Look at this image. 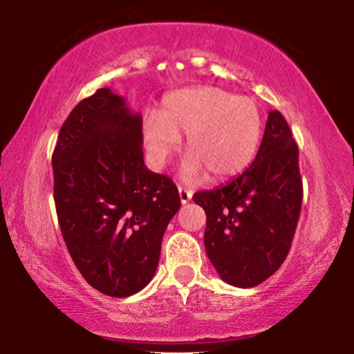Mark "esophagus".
Here are the masks:
<instances>
[{"label":"esophagus","mask_w":354,"mask_h":354,"mask_svg":"<svg viewBox=\"0 0 354 354\" xmlns=\"http://www.w3.org/2000/svg\"><path fill=\"white\" fill-rule=\"evenodd\" d=\"M178 193H180V201L183 203V205H186L191 200V196H193V191L191 189H186V188H178Z\"/></svg>","instance_id":"1"}]
</instances>
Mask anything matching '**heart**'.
Masks as SVG:
<instances>
[{
    "instance_id": "b5f03b06",
    "label": "heart",
    "mask_w": 354,
    "mask_h": 354,
    "mask_svg": "<svg viewBox=\"0 0 354 354\" xmlns=\"http://www.w3.org/2000/svg\"><path fill=\"white\" fill-rule=\"evenodd\" d=\"M263 135V118L251 98L218 88H186L168 95L161 116L149 115L143 140L149 160L161 168L186 136L181 178L188 183L225 180L241 173L254 158Z\"/></svg>"
}]
</instances>
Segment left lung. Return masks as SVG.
Wrapping results in <instances>:
<instances>
[{"label":"left lung","instance_id":"left-lung-1","mask_svg":"<svg viewBox=\"0 0 354 354\" xmlns=\"http://www.w3.org/2000/svg\"><path fill=\"white\" fill-rule=\"evenodd\" d=\"M206 213L205 248L225 283L253 288L286 259L303 201L298 146L270 111L254 161L239 176L193 196Z\"/></svg>","mask_w":354,"mask_h":354}]
</instances>
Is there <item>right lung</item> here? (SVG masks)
Wrapping results in <instances>:
<instances>
[{
	"instance_id": "right-lung-1",
	"label": "right lung",
	"mask_w": 354,
	"mask_h": 354,
	"mask_svg": "<svg viewBox=\"0 0 354 354\" xmlns=\"http://www.w3.org/2000/svg\"><path fill=\"white\" fill-rule=\"evenodd\" d=\"M143 118L101 88L66 118L53 153L61 234L83 278L126 298L156 273L178 188L143 160Z\"/></svg>"
}]
</instances>
